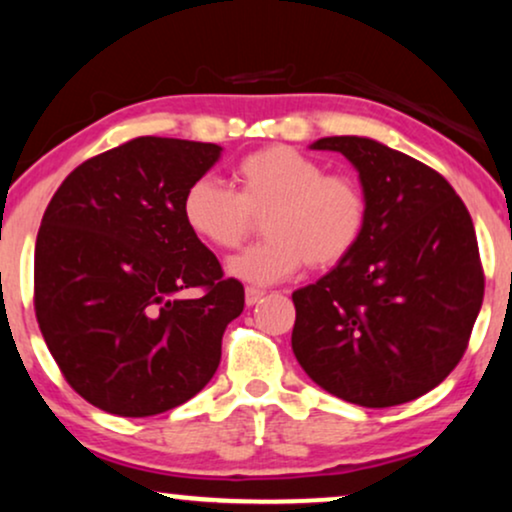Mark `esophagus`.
Returning a JSON list of instances; mask_svg holds the SVG:
<instances>
[{
  "mask_svg": "<svg viewBox=\"0 0 512 512\" xmlns=\"http://www.w3.org/2000/svg\"><path fill=\"white\" fill-rule=\"evenodd\" d=\"M262 298H264V291H260V288H245V305L248 307L257 305Z\"/></svg>",
  "mask_w": 512,
  "mask_h": 512,
  "instance_id": "esophagus-1",
  "label": "esophagus"
}]
</instances>
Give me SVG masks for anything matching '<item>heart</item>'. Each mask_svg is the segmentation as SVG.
<instances>
[{
	"mask_svg": "<svg viewBox=\"0 0 512 512\" xmlns=\"http://www.w3.org/2000/svg\"><path fill=\"white\" fill-rule=\"evenodd\" d=\"M238 193L214 178H197L183 195V219L217 250H236L262 219L267 238L229 260L233 279L272 286L307 262L312 269L341 264L367 224V197L348 174L288 145L245 155L233 169Z\"/></svg>",
	"mask_w": 512,
	"mask_h": 512,
	"instance_id": "obj_1",
	"label": "heart"
}]
</instances>
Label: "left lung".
Instances as JSON below:
<instances>
[{
  "label": "left lung",
  "mask_w": 512,
  "mask_h": 512,
  "mask_svg": "<svg viewBox=\"0 0 512 512\" xmlns=\"http://www.w3.org/2000/svg\"><path fill=\"white\" fill-rule=\"evenodd\" d=\"M312 150L355 166L367 224L346 260L293 293V353L348 403H408L453 372L482 307L472 217L439 171L377 140L334 135Z\"/></svg>",
  "instance_id": "left-lung-1"
}]
</instances>
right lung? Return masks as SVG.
I'll return each instance as SVG.
<instances>
[{
	"label": "right lung",
	"instance_id": "add662e5",
	"mask_svg": "<svg viewBox=\"0 0 512 512\" xmlns=\"http://www.w3.org/2000/svg\"><path fill=\"white\" fill-rule=\"evenodd\" d=\"M214 143L143 135L64 178L35 243V317L71 389L104 412L150 417L186 403L221 360L245 305L183 219ZM202 287L200 299L177 293Z\"/></svg>",
	"mask_w": 512,
	"mask_h": 512
}]
</instances>
